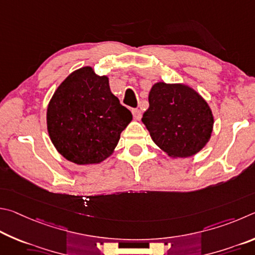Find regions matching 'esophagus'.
Wrapping results in <instances>:
<instances>
[{
  "instance_id": "34e87169",
  "label": "esophagus",
  "mask_w": 255,
  "mask_h": 255,
  "mask_svg": "<svg viewBox=\"0 0 255 255\" xmlns=\"http://www.w3.org/2000/svg\"><path fill=\"white\" fill-rule=\"evenodd\" d=\"M132 114H133V118H134L135 120L139 121L141 119V111L139 109H133Z\"/></svg>"
}]
</instances>
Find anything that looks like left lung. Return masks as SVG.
Returning a JSON list of instances; mask_svg holds the SVG:
<instances>
[{
    "mask_svg": "<svg viewBox=\"0 0 255 255\" xmlns=\"http://www.w3.org/2000/svg\"><path fill=\"white\" fill-rule=\"evenodd\" d=\"M142 122L151 139L171 158L198 153L211 139L214 118L199 94L185 84L155 83Z\"/></svg>",
    "mask_w": 255,
    "mask_h": 255,
    "instance_id": "left-lung-1",
    "label": "left lung"
}]
</instances>
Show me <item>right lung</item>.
Returning <instances> with one entry per match:
<instances>
[{
  "instance_id": "1",
  "label": "right lung",
  "mask_w": 255,
  "mask_h": 255,
  "mask_svg": "<svg viewBox=\"0 0 255 255\" xmlns=\"http://www.w3.org/2000/svg\"><path fill=\"white\" fill-rule=\"evenodd\" d=\"M132 114L112 94L107 76L86 66L71 73L53 93L47 128L58 152L77 164L101 163L113 153Z\"/></svg>"
}]
</instances>
